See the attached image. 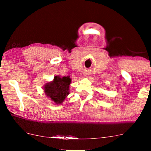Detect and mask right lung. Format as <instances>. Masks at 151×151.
I'll list each match as a JSON object with an SVG mask.
<instances>
[{"mask_svg": "<svg viewBox=\"0 0 151 151\" xmlns=\"http://www.w3.org/2000/svg\"><path fill=\"white\" fill-rule=\"evenodd\" d=\"M71 79L69 76H55L52 81L45 84V94L56 104H61L69 94Z\"/></svg>", "mask_w": 151, "mask_h": 151, "instance_id": "1", "label": "right lung"}]
</instances>
